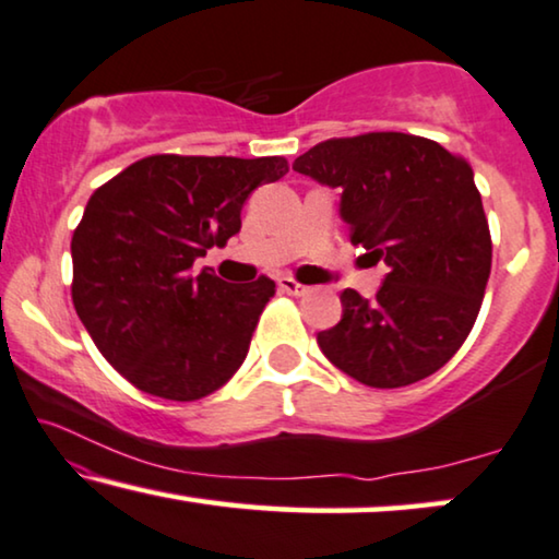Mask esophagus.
I'll use <instances>...</instances> for the list:
<instances>
[{
    "mask_svg": "<svg viewBox=\"0 0 559 559\" xmlns=\"http://www.w3.org/2000/svg\"><path fill=\"white\" fill-rule=\"evenodd\" d=\"M278 288L283 290V294H288V296H306V294H309V286H301V283L294 281V278H288V276L278 278Z\"/></svg>",
    "mask_w": 559,
    "mask_h": 559,
    "instance_id": "1",
    "label": "esophagus"
}]
</instances>
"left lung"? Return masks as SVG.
<instances>
[{
  "label": "left lung",
  "instance_id": "left-lung-1",
  "mask_svg": "<svg viewBox=\"0 0 559 559\" xmlns=\"http://www.w3.org/2000/svg\"><path fill=\"white\" fill-rule=\"evenodd\" d=\"M294 169L342 190L349 240L390 269L372 298L344 290L342 321L317 336L321 352L380 390L438 372L474 329L491 273L468 162L430 139L374 131L321 141Z\"/></svg>",
  "mask_w": 559,
  "mask_h": 559
}]
</instances>
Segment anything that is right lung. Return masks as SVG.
<instances>
[{"label": "right lung", "instance_id": "obj_1", "mask_svg": "<svg viewBox=\"0 0 559 559\" xmlns=\"http://www.w3.org/2000/svg\"><path fill=\"white\" fill-rule=\"evenodd\" d=\"M286 171L283 156L156 154L91 194L70 242L73 306L133 388L190 403L238 372L276 283L230 286L192 265L240 233L250 192Z\"/></svg>", "mask_w": 559, "mask_h": 559}]
</instances>
